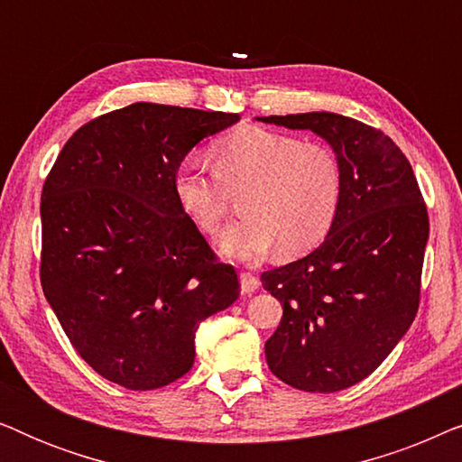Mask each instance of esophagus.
Wrapping results in <instances>:
<instances>
[{"label": "esophagus", "mask_w": 462, "mask_h": 462, "mask_svg": "<svg viewBox=\"0 0 462 462\" xmlns=\"http://www.w3.org/2000/svg\"><path fill=\"white\" fill-rule=\"evenodd\" d=\"M239 282H242V292H244V294L256 292L258 286H261V282H258V277L248 273V271H242V273H239Z\"/></svg>", "instance_id": "esophagus-1"}]
</instances>
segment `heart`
<instances>
[{
	"mask_svg": "<svg viewBox=\"0 0 462 462\" xmlns=\"http://www.w3.org/2000/svg\"><path fill=\"white\" fill-rule=\"evenodd\" d=\"M214 172L185 160L174 174L182 212L204 233H217L239 195L244 217L226 226L225 254L258 261L280 245L282 256H300L324 242L340 204V168L324 144L244 125L210 147Z\"/></svg>",
	"mask_w": 462,
	"mask_h": 462,
	"instance_id": "b5f03b06",
	"label": "heart"
}]
</instances>
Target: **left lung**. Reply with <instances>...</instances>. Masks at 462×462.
Instances as JSON below:
<instances>
[{
  "label": "left lung",
  "instance_id": "1",
  "mask_svg": "<svg viewBox=\"0 0 462 462\" xmlns=\"http://www.w3.org/2000/svg\"><path fill=\"white\" fill-rule=\"evenodd\" d=\"M261 122L311 130L337 153L340 204L324 244L261 275L283 305L264 343L271 372L294 389L334 393L372 374L416 318L427 206L408 157L384 132L326 111Z\"/></svg>",
  "mask_w": 462,
  "mask_h": 462
}]
</instances>
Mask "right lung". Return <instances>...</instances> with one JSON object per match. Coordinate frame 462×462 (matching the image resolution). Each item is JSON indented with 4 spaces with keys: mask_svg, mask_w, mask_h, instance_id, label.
Listing matches in <instances>:
<instances>
[{
    "mask_svg": "<svg viewBox=\"0 0 462 462\" xmlns=\"http://www.w3.org/2000/svg\"><path fill=\"white\" fill-rule=\"evenodd\" d=\"M237 113L134 103L69 138L42 191L43 294L75 351L106 381L151 391L193 365L201 321L239 296L174 195L201 138Z\"/></svg>",
    "mask_w": 462,
    "mask_h": 462,
    "instance_id": "obj_1",
    "label": "right lung"
}]
</instances>
